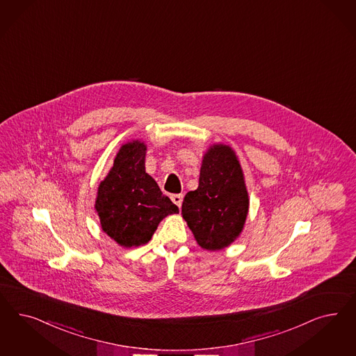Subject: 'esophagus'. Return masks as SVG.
I'll use <instances>...</instances> for the list:
<instances>
[{
    "instance_id": "obj_1",
    "label": "esophagus",
    "mask_w": 356,
    "mask_h": 356,
    "mask_svg": "<svg viewBox=\"0 0 356 356\" xmlns=\"http://www.w3.org/2000/svg\"><path fill=\"white\" fill-rule=\"evenodd\" d=\"M172 197V203L177 204L178 207L182 206V202H184V194H174L170 196Z\"/></svg>"
}]
</instances>
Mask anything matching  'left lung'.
<instances>
[{"instance_id":"left-lung-1","label":"left lung","mask_w":356,"mask_h":356,"mask_svg":"<svg viewBox=\"0 0 356 356\" xmlns=\"http://www.w3.org/2000/svg\"><path fill=\"white\" fill-rule=\"evenodd\" d=\"M249 195L236 153L228 145H212L202 161L199 186L184 196L182 216L206 250L229 246L242 229Z\"/></svg>"}]
</instances>
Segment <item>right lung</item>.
Segmentation results:
<instances>
[{
	"mask_svg": "<svg viewBox=\"0 0 356 356\" xmlns=\"http://www.w3.org/2000/svg\"><path fill=\"white\" fill-rule=\"evenodd\" d=\"M145 144L138 140L124 144L98 187L95 209L101 227L124 248L147 243L161 220L178 212V207L145 172Z\"/></svg>",
	"mask_w": 356,
	"mask_h": 356,
	"instance_id": "right-lung-1",
	"label": "right lung"
}]
</instances>
